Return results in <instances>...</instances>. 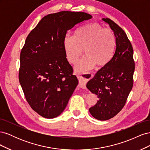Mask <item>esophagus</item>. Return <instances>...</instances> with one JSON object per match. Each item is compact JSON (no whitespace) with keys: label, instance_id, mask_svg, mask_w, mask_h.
<instances>
[{"label":"esophagus","instance_id":"1","mask_svg":"<svg viewBox=\"0 0 150 150\" xmlns=\"http://www.w3.org/2000/svg\"><path fill=\"white\" fill-rule=\"evenodd\" d=\"M93 74L90 72H84L81 76H78V78L79 79V86L81 88H85L86 84L88 83V81L91 79Z\"/></svg>","mask_w":150,"mask_h":150}]
</instances>
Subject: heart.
I'll use <instances>...</instances> for the list:
<instances>
[{
	"label": "heart",
	"mask_w": 150,
	"mask_h": 150,
	"mask_svg": "<svg viewBox=\"0 0 150 150\" xmlns=\"http://www.w3.org/2000/svg\"><path fill=\"white\" fill-rule=\"evenodd\" d=\"M63 47L67 61L74 64L86 54L76 66V71L84 72L94 66L101 68L107 66L114 56L116 39L113 31L104 28L98 23H90L77 29L74 35H66Z\"/></svg>",
	"instance_id": "b5f03b06"
}]
</instances>
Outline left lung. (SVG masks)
<instances>
[{"label": "left lung", "instance_id": "obj_1", "mask_svg": "<svg viewBox=\"0 0 150 150\" xmlns=\"http://www.w3.org/2000/svg\"><path fill=\"white\" fill-rule=\"evenodd\" d=\"M103 21L110 25L116 39V47L109 64L99 69L86 87L99 100L89 112L94 118L110 120L125 106L133 86L135 64L133 49L125 32L109 18Z\"/></svg>", "mask_w": 150, "mask_h": 150}]
</instances>
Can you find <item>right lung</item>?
<instances>
[{
  "label": "right lung",
  "instance_id": "1",
  "mask_svg": "<svg viewBox=\"0 0 150 150\" xmlns=\"http://www.w3.org/2000/svg\"><path fill=\"white\" fill-rule=\"evenodd\" d=\"M91 18L81 12L51 13L26 38L20 54L19 80L30 106L44 117L61 115L78 84L66 57L63 39L67 30Z\"/></svg>",
  "mask_w": 150,
  "mask_h": 150
}]
</instances>
